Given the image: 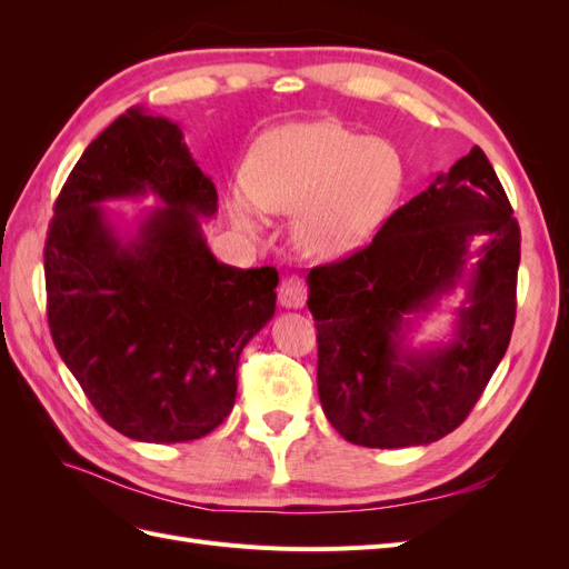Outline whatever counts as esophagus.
Masks as SVG:
<instances>
[{
  "label": "esophagus",
  "mask_w": 569,
  "mask_h": 569,
  "mask_svg": "<svg viewBox=\"0 0 569 569\" xmlns=\"http://www.w3.org/2000/svg\"><path fill=\"white\" fill-rule=\"evenodd\" d=\"M306 284L301 278H287L280 284V306L282 308H303Z\"/></svg>",
  "instance_id": "obj_1"
}]
</instances>
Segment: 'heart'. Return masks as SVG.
<instances>
[{
	"instance_id": "b5f03b06",
	"label": "heart",
	"mask_w": 569,
	"mask_h": 569,
	"mask_svg": "<svg viewBox=\"0 0 569 569\" xmlns=\"http://www.w3.org/2000/svg\"><path fill=\"white\" fill-rule=\"evenodd\" d=\"M403 187V161L389 142L332 120H291L258 137L230 216L261 237L263 213L295 216L291 242L313 261H341L382 228Z\"/></svg>"
}]
</instances>
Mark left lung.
Returning a JSON list of instances; mask_svg holds the SVG:
<instances>
[{"label":"left lung","mask_w":569,"mask_h":569,"mask_svg":"<svg viewBox=\"0 0 569 569\" xmlns=\"http://www.w3.org/2000/svg\"><path fill=\"white\" fill-rule=\"evenodd\" d=\"M520 228L487 153L472 147L396 211L372 244L308 272L318 396L337 432L368 449L427 446L468 418L506 356ZM456 288L450 332L409 337Z\"/></svg>","instance_id":"1"}]
</instances>
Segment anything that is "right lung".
Returning a JSON list of instances; mask_svg holds the SVG:
<instances>
[{
  "mask_svg": "<svg viewBox=\"0 0 569 569\" xmlns=\"http://www.w3.org/2000/svg\"><path fill=\"white\" fill-rule=\"evenodd\" d=\"M149 196L158 209L132 219L106 209ZM216 211L180 123L144 107L82 151L57 199L44 244L51 339L128 439L213 432L234 406L239 356L274 316L278 270L218 261L201 226Z\"/></svg>",
  "mask_w": 569,
  "mask_h": 569,
  "instance_id": "1",
  "label": "right lung"
}]
</instances>
